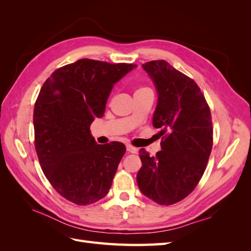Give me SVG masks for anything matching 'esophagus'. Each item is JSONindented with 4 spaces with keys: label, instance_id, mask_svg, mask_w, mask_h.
I'll list each match as a JSON object with an SVG mask.
<instances>
[{
    "label": "esophagus",
    "instance_id": "34e87169",
    "mask_svg": "<svg viewBox=\"0 0 251 251\" xmlns=\"http://www.w3.org/2000/svg\"><path fill=\"white\" fill-rule=\"evenodd\" d=\"M126 151H130V153H132V154H137V151H138L137 149L130 146V144H127V146H126Z\"/></svg>",
    "mask_w": 251,
    "mask_h": 251
}]
</instances>
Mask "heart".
Wrapping results in <instances>:
<instances>
[{"label":"heart","instance_id":"b5f03b06","mask_svg":"<svg viewBox=\"0 0 251 251\" xmlns=\"http://www.w3.org/2000/svg\"><path fill=\"white\" fill-rule=\"evenodd\" d=\"M147 90H150L149 88H139L136 92H141V91H147Z\"/></svg>","mask_w":251,"mask_h":251}]
</instances>
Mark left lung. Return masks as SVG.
Returning <instances> with one entry per match:
<instances>
[{"label": "left lung", "instance_id": "8db88e82", "mask_svg": "<svg viewBox=\"0 0 251 251\" xmlns=\"http://www.w3.org/2000/svg\"><path fill=\"white\" fill-rule=\"evenodd\" d=\"M153 79L158 103L153 126L160 128L161 151L140 150L141 193L160 205L177 203L198 185L212 149V121L206 100L191 77L163 59L142 65Z\"/></svg>", "mask_w": 251, "mask_h": 251}]
</instances>
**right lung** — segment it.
<instances>
[{"instance_id":"obj_1","label":"right lung","mask_w":251,"mask_h":251,"mask_svg":"<svg viewBox=\"0 0 251 251\" xmlns=\"http://www.w3.org/2000/svg\"><path fill=\"white\" fill-rule=\"evenodd\" d=\"M136 65L89 58L60 67L34 104V146L52 187L68 201L89 205L109 193L126 146L97 144L90 126L103 116L114 83Z\"/></svg>"}]
</instances>
